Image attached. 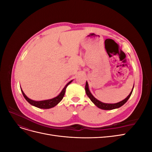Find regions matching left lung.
<instances>
[{
	"label": "left lung",
	"mask_w": 152,
	"mask_h": 152,
	"mask_svg": "<svg viewBox=\"0 0 152 152\" xmlns=\"http://www.w3.org/2000/svg\"><path fill=\"white\" fill-rule=\"evenodd\" d=\"M133 88H134V86H133ZM131 92V93L129 94L127 97L124 99V100L121 101V102L117 103H114V104H108V103H104L101 102L100 101L98 100L97 99H96L94 96H93L91 93V92L89 89V87H88V83H87V82H86V87H85V89H86V94L87 95V96L89 98V99L91 100V102H93L96 107H98V108H101V109H103V110H113V109H115V108H118L119 107H122L123 104H125L127 102V100L129 99V98H130V96L132 93V90Z\"/></svg>",
	"instance_id": "left-lung-1"
}]
</instances>
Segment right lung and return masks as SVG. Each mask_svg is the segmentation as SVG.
<instances>
[{
    "label": "right lung",
    "mask_w": 152,
    "mask_h": 152,
    "mask_svg": "<svg viewBox=\"0 0 152 152\" xmlns=\"http://www.w3.org/2000/svg\"><path fill=\"white\" fill-rule=\"evenodd\" d=\"M72 82V80H71V81L68 82V83L65 86V87H64L63 89L60 93V94H59L58 96H56V97H55L53 99H47V100H43V101H34V100H31V99H29L25 94V93H23V91H22V89H21V90L23 95V96H24V98L30 104L34 106V107L39 108L49 109V108H53V107H55V106L58 104L59 102H61V101L62 100V99L64 97V95H65L66 87L69 84H70Z\"/></svg>",
    "instance_id": "right-lung-1"
}]
</instances>
